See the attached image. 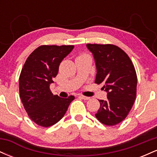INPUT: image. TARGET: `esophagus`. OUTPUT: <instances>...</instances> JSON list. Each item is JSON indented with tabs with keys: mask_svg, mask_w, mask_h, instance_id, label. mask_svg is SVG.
Segmentation results:
<instances>
[{
	"mask_svg": "<svg viewBox=\"0 0 157 157\" xmlns=\"http://www.w3.org/2000/svg\"><path fill=\"white\" fill-rule=\"evenodd\" d=\"M80 97L81 99H83V100H90V97L83 96V95H80Z\"/></svg>",
	"mask_w": 157,
	"mask_h": 157,
	"instance_id": "34e87169",
	"label": "esophagus"
}]
</instances>
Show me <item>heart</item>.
<instances>
[{"label":"heart","mask_w":157,"mask_h":157,"mask_svg":"<svg viewBox=\"0 0 157 157\" xmlns=\"http://www.w3.org/2000/svg\"><path fill=\"white\" fill-rule=\"evenodd\" d=\"M83 55H81V56H83Z\"/></svg>","instance_id":"b5f03b06"}]
</instances>
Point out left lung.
Wrapping results in <instances>:
<instances>
[{
	"label": "left lung",
	"mask_w": 157,
	"mask_h": 157,
	"mask_svg": "<svg viewBox=\"0 0 157 157\" xmlns=\"http://www.w3.org/2000/svg\"><path fill=\"white\" fill-rule=\"evenodd\" d=\"M97 68V84L103 83L107 100H99L97 120L105 125H117L125 120L136 96L137 77L130 57L123 50L112 44H90Z\"/></svg>",
	"instance_id": "left-lung-1"
}]
</instances>
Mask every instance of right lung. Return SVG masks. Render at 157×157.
<instances>
[{
	"label": "right lung",
	"instance_id": "1",
	"mask_svg": "<svg viewBox=\"0 0 157 157\" xmlns=\"http://www.w3.org/2000/svg\"><path fill=\"white\" fill-rule=\"evenodd\" d=\"M75 46H39L25 62L19 77L20 97L30 119L37 125L49 127L63 117L75 99L61 98L50 90L52 79L57 76L59 66Z\"/></svg>",
	"mask_w": 157,
	"mask_h": 157
}]
</instances>
